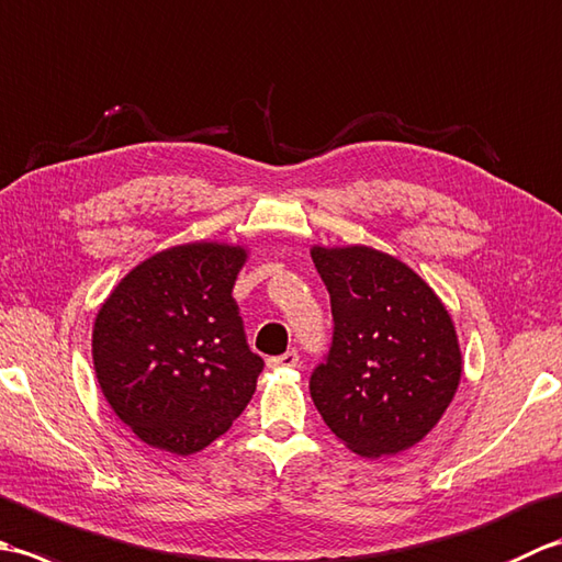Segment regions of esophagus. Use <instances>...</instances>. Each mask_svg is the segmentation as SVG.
<instances>
[{
  "instance_id": "1",
  "label": "esophagus",
  "mask_w": 562,
  "mask_h": 562,
  "mask_svg": "<svg viewBox=\"0 0 562 562\" xmlns=\"http://www.w3.org/2000/svg\"><path fill=\"white\" fill-rule=\"evenodd\" d=\"M268 364L270 367H296V364H300V352L288 350V352L278 355V357H272V360H268Z\"/></svg>"
}]
</instances>
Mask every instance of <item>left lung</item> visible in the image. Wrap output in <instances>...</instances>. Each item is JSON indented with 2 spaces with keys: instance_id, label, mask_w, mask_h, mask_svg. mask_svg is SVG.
<instances>
[{
  "instance_id": "obj_1",
  "label": "left lung",
  "mask_w": 562,
  "mask_h": 562,
  "mask_svg": "<svg viewBox=\"0 0 562 562\" xmlns=\"http://www.w3.org/2000/svg\"><path fill=\"white\" fill-rule=\"evenodd\" d=\"M333 336L308 379L330 432L360 457L417 445L457 393L461 352L437 294L381 250L314 248Z\"/></svg>"
}]
</instances>
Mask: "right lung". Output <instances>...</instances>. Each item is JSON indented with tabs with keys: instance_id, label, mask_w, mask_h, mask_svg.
Instances as JSON below:
<instances>
[{
	"instance_id": "1",
	"label": "right lung",
	"mask_w": 562,
	"mask_h": 562,
	"mask_svg": "<svg viewBox=\"0 0 562 562\" xmlns=\"http://www.w3.org/2000/svg\"><path fill=\"white\" fill-rule=\"evenodd\" d=\"M246 250L188 244L123 278L93 326L105 401L133 432L171 453H195L244 413L262 372L232 296Z\"/></svg>"
}]
</instances>
